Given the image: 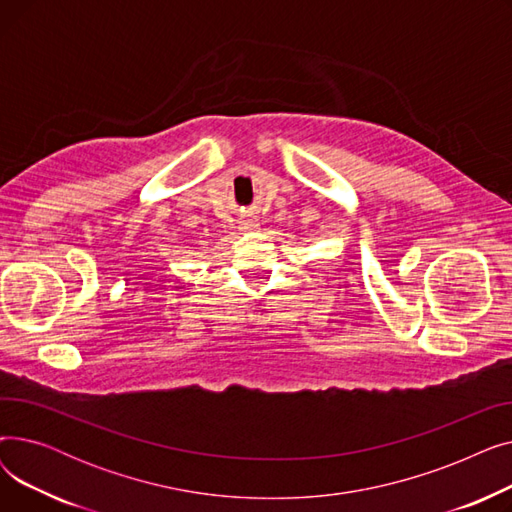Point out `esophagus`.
Instances as JSON below:
<instances>
[{"label":"esophagus","mask_w":512,"mask_h":512,"mask_svg":"<svg viewBox=\"0 0 512 512\" xmlns=\"http://www.w3.org/2000/svg\"><path fill=\"white\" fill-rule=\"evenodd\" d=\"M257 228H259V222L253 220V218H247V220L240 222V230L242 232H255Z\"/></svg>","instance_id":"obj_1"}]
</instances>
